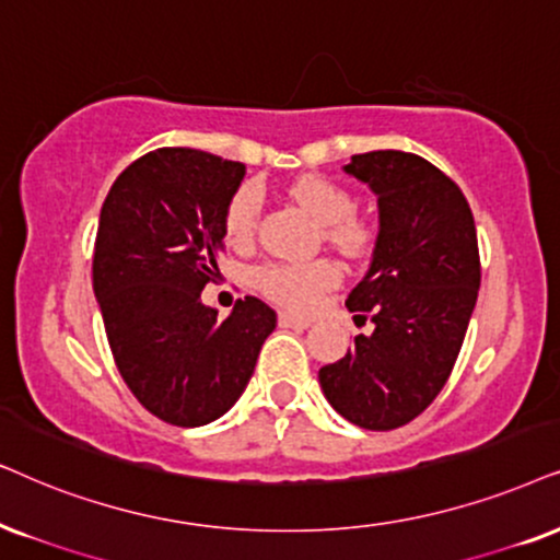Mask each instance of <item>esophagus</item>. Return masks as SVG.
I'll return each instance as SVG.
<instances>
[{
    "label": "esophagus",
    "mask_w": 560,
    "mask_h": 560,
    "mask_svg": "<svg viewBox=\"0 0 560 560\" xmlns=\"http://www.w3.org/2000/svg\"><path fill=\"white\" fill-rule=\"evenodd\" d=\"M310 317H302V315H294V313H281L279 315V325L281 328H296V330H304L310 328Z\"/></svg>",
    "instance_id": "34e87169"
}]
</instances>
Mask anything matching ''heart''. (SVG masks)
Here are the masks:
<instances>
[{"label":"heart","mask_w":560,"mask_h":560,"mask_svg":"<svg viewBox=\"0 0 560 560\" xmlns=\"http://www.w3.org/2000/svg\"><path fill=\"white\" fill-rule=\"evenodd\" d=\"M292 196L300 207L313 214L325 228V237L338 250L359 256L372 245V230L362 219H353V196L338 183L323 175H304L292 186ZM260 217V194L258 188L243 186L232 196L228 214H224V232L232 245H247L256 235V224ZM338 268L330 260H317L307 266L292 264H268L258 268L256 284L271 300L287 304L294 310H307L315 304L317 296L336 287Z\"/></svg>","instance_id":"1"}]
</instances>
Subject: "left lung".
Segmentation results:
<instances>
[{
	"label": "left lung",
	"instance_id": "1",
	"mask_svg": "<svg viewBox=\"0 0 560 560\" xmlns=\"http://www.w3.org/2000/svg\"><path fill=\"white\" fill-rule=\"evenodd\" d=\"M343 173L377 196L370 271L346 300L374 330L317 377L346 421L390 431L431 406L463 349L480 289L476 222L463 190L419 154H353Z\"/></svg>",
	"mask_w": 560,
	"mask_h": 560
}]
</instances>
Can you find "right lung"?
<instances>
[{
  "label": "right lung",
  "mask_w": 560,
  "mask_h": 560,
  "mask_svg": "<svg viewBox=\"0 0 560 560\" xmlns=\"http://www.w3.org/2000/svg\"><path fill=\"white\" fill-rule=\"evenodd\" d=\"M243 178V162L162 147L118 175L101 209L92 289L105 336L129 390L173 427L228 413L276 328L256 296L237 300L224 320L201 302Z\"/></svg>",
  "instance_id": "obj_1"
}]
</instances>
